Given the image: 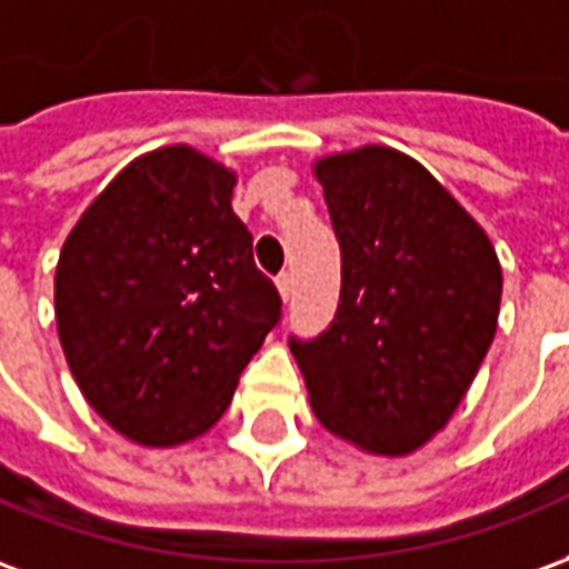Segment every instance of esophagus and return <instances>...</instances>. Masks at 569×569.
Segmentation results:
<instances>
[{"mask_svg":"<svg viewBox=\"0 0 569 569\" xmlns=\"http://www.w3.org/2000/svg\"><path fill=\"white\" fill-rule=\"evenodd\" d=\"M277 289H280L283 301H289V298H292V289H296V280H292V273H289V271L280 273V277H277Z\"/></svg>","mask_w":569,"mask_h":569,"instance_id":"obj_1","label":"esophagus"}]
</instances>
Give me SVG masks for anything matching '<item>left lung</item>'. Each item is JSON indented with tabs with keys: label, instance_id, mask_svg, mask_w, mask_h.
I'll return each instance as SVG.
<instances>
[{
	"label": "left lung",
	"instance_id": "8db88e82",
	"mask_svg": "<svg viewBox=\"0 0 569 569\" xmlns=\"http://www.w3.org/2000/svg\"><path fill=\"white\" fill-rule=\"evenodd\" d=\"M341 249L336 317L289 339L313 416L376 456L450 422L490 351L502 268L475 218L407 153L369 144L317 160Z\"/></svg>",
	"mask_w": 569,
	"mask_h": 569
}]
</instances>
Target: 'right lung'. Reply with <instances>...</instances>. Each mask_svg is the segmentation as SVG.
I'll return each mask as SVG.
<instances>
[{
	"instance_id": "obj_1",
	"label": "right lung",
	"mask_w": 569,
	"mask_h": 569,
	"mask_svg": "<svg viewBox=\"0 0 569 569\" xmlns=\"http://www.w3.org/2000/svg\"><path fill=\"white\" fill-rule=\"evenodd\" d=\"M237 174L193 147L129 162L70 230L54 317L91 409L141 447L200 437L280 323L230 209Z\"/></svg>"
}]
</instances>
